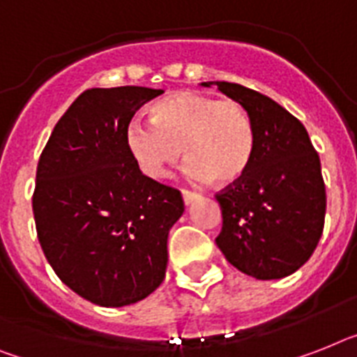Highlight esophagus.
<instances>
[{
	"mask_svg": "<svg viewBox=\"0 0 357 357\" xmlns=\"http://www.w3.org/2000/svg\"><path fill=\"white\" fill-rule=\"evenodd\" d=\"M199 193H195V191H188V190H182V199H184V204L190 206L193 200L199 199Z\"/></svg>",
	"mask_w": 357,
	"mask_h": 357,
	"instance_id": "obj_1",
	"label": "esophagus"
}]
</instances>
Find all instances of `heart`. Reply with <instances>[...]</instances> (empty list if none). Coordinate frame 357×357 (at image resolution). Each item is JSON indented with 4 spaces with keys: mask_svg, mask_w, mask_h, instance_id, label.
<instances>
[{
    "mask_svg": "<svg viewBox=\"0 0 357 357\" xmlns=\"http://www.w3.org/2000/svg\"><path fill=\"white\" fill-rule=\"evenodd\" d=\"M151 122H131L123 142L129 157L149 178H166L182 158L195 182L213 178L235 184L246 175L255 153V131L235 100L182 91L153 105Z\"/></svg>",
    "mask_w": 357,
    "mask_h": 357,
    "instance_id": "heart-1",
    "label": "heart"
}]
</instances>
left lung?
<instances>
[{"label":"left lung","mask_w":357,"mask_h":357,"mask_svg":"<svg viewBox=\"0 0 357 357\" xmlns=\"http://www.w3.org/2000/svg\"><path fill=\"white\" fill-rule=\"evenodd\" d=\"M246 109L255 153L246 175L217 193L222 229L215 243L255 279H281L303 266L325 226L326 193L319 155L305 126L257 91L229 82H204Z\"/></svg>","instance_id":"obj_1"}]
</instances>
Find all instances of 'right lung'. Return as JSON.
I'll use <instances>...</instances> for the list:
<instances>
[{"label":"right lung","instance_id":"right-lung-1","mask_svg":"<svg viewBox=\"0 0 357 357\" xmlns=\"http://www.w3.org/2000/svg\"><path fill=\"white\" fill-rule=\"evenodd\" d=\"M162 89H87L58 120L36 172L32 211L56 275L100 306L132 305L160 287L181 191L144 175L123 135Z\"/></svg>","mask_w":357,"mask_h":357}]
</instances>
